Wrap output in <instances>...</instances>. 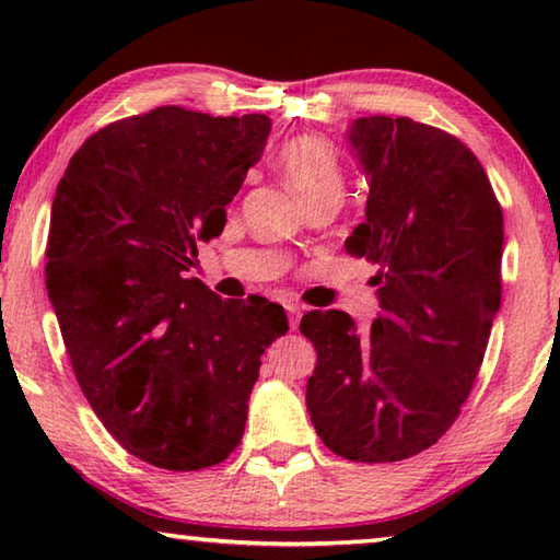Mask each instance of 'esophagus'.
<instances>
[{"label": "esophagus", "mask_w": 560, "mask_h": 560, "mask_svg": "<svg viewBox=\"0 0 560 560\" xmlns=\"http://www.w3.org/2000/svg\"><path fill=\"white\" fill-rule=\"evenodd\" d=\"M287 314H289V326L291 330L299 328V320H301V314H303V306L296 301H289L287 303Z\"/></svg>", "instance_id": "esophagus-1"}]
</instances>
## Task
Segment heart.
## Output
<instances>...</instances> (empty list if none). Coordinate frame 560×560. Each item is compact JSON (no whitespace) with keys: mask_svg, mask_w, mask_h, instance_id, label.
<instances>
[{"mask_svg":"<svg viewBox=\"0 0 560 560\" xmlns=\"http://www.w3.org/2000/svg\"><path fill=\"white\" fill-rule=\"evenodd\" d=\"M279 163L289 185L303 202L311 205L320 197H340L343 192V167L336 148L318 136H299L283 143Z\"/></svg>","mask_w":560,"mask_h":560,"instance_id":"1","label":"heart"}]
</instances>
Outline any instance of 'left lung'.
Masks as SVG:
<instances>
[{
  "label": "left lung",
  "instance_id": "1",
  "mask_svg": "<svg viewBox=\"0 0 560 560\" xmlns=\"http://www.w3.org/2000/svg\"><path fill=\"white\" fill-rule=\"evenodd\" d=\"M371 183L350 257L381 267L368 334L343 311H308L311 422L350 462L432 447L471 393L501 303L504 214L477 155L447 130L368 116L348 132Z\"/></svg>",
  "mask_w": 560,
  "mask_h": 560
}]
</instances>
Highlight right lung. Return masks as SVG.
Returning <instances> with one entry per match:
<instances>
[{
	"mask_svg": "<svg viewBox=\"0 0 560 560\" xmlns=\"http://www.w3.org/2000/svg\"><path fill=\"white\" fill-rule=\"evenodd\" d=\"M269 130L261 113L160 106L93 132L56 187L46 289L66 353L103 428L153 467L230 457L264 348L289 330L279 303L185 277Z\"/></svg>",
	"mask_w": 560,
	"mask_h": 560,
	"instance_id": "obj_1",
	"label": "right lung"
}]
</instances>
